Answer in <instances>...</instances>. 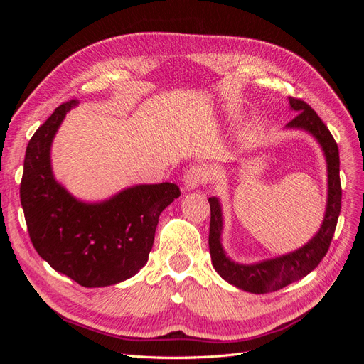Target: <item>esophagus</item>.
<instances>
[{
  "instance_id": "esophagus-1",
  "label": "esophagus",
  "mask_w": 364,
  "mask_h": 364,
  "mask_svg": "<svg viewBox=\"0 0 364 364\" xmlns=\"http://www.w3.org/2000/svg\"><path fill=\"white\" fill-rule=\"evenodd\" d=\"M211 179V171L206 167V165H193V167L185 173L183 176V185L188 190H194L197 186L205 185Z\"/></svg>"
}]
</instances>
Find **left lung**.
Here are the masks:
<instances>
[{"mask_svg":"<svg viewBox=\"0 0 364 364\" xmlns=\"http://www.w3.org/2000/svg\"><path fill=\"white\" fill-rule=\"evenodd\" d=\"M290 106L297 111L296 117L287 124V127L305 129L313 134L325 151L328 164V203L326 213L321 230L313 237L310 243H306L299 250L289 255L274 259L264 261L252 266H243L230 261L220 245V234H222V209L215 197H209L208 202L211 206V222H209V252H211L213 266L220 277L226 279L235 287L249 291L264 294L277 291L285 285L306 277L314 270L331 245L338 214L341 209V183H340V158L338 147L331 132L325 126L323 121L316 114L311 106L301 98L289 97Z\"/></svg>","mask_w":364,"mask_h":364,"instance_id":"obj_1","label":"left lung"}]
</instances>
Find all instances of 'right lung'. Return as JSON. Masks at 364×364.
<instances>
[{"instance_id":"add662e5","label":"right lung","mask_w":364,"mask_h":364,"mask_svg":"<svg viewBox=\"0 0 364 364\" xmlns=\"http://www.w3.org/2000/svg\"><path fill=\"white\" fill-rule=\"evenodd\" d=\"M77 100L54 109L28 141L19 197L33 247L83 287L124 281L149 259L161 213L181 196L176 183L136 185L103 203H82L53 178L50 147Z\"/></svg>"}]
</instances>
